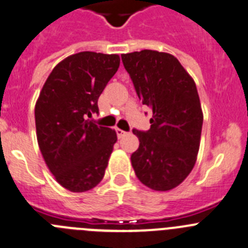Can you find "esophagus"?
I'll return each instance as SVG.
<instances>
[{"mask_svg": "<svg viewBox=\"0 0 248 248\" xmlns=\"http://www.w3.org/2000/svg\"><path fill=\"white\" fill-rule=\"evenodd\" d=\"M115 131H116V135H117V137H119V138L124 137V136L126 135V132L122 131L121 128H115Z\"/></svg>", "mask_w": 248, "mask_h": 248, "instance_id": "obj_1", "label": "esophagus"}]
</instances>
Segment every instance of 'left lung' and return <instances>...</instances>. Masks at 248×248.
<instances>
[{
    "label": "left lung",
    "instance_id": "8db88e82",
    "mask_svg": "<svg viewBox=\"0 0 248 248\" xmlns=\"http://www.w3.org/2000/svg\"><path fill=\"white\" fill-rule=\"evenodd\" d=\"M138 98L152 108L150 128L133 129L140 147L131 155L136 176L154 191L179 186L200 149L203 112L197 87L179 60L142 50L121 55Z\"/></svg>",
    "mask_w": 248,
    "mask_h": 248
}]
</instances>
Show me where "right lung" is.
Instances as JSON below:
<instances>
[{
    "label": "right lung",
    "mask_w": 248,
    "mask_h": 248,
    "mask_svg": "<svg viewBox=\"0 0 248 248\" xmlns=\"http://www.w3.org/2000/svg\"><path fill=\"white\" fill-rule=\"evenodd\" d=\"M120 66L119 55L83 51L60 62L46 79L35 105L39 148L56 181L85 192L103 180L116 132L88 117Z\"/></svg>",
    "instance_id": "obj_1"
}]
</instances>
